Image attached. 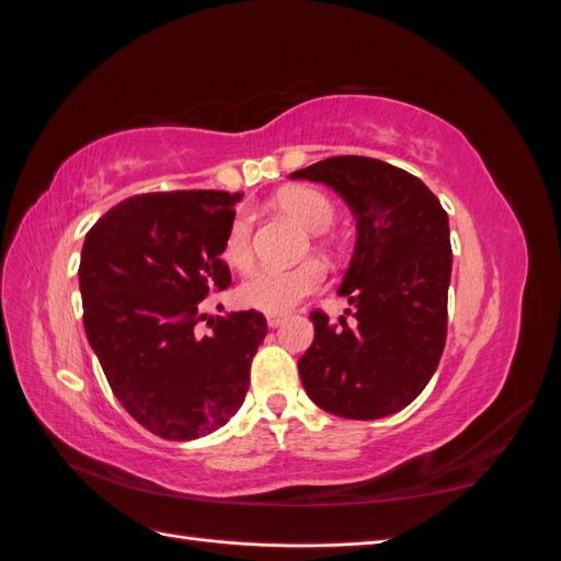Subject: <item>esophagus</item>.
<instances>
[{"instance_id":"esophagus-1","label":"esophagus","mask_w":561,"mask_h":561,"mask_svg":"<svg viewBox=\"0 0 561 561\" xmlns=\"http://www.w3.org/2000/svg\"><path fill=\"white\" fill-rule=\"evenodd\" d=\"M283 322V313H266V325L268 328H278Z\"/></svg>"}]
</instances>
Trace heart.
Masks as SVG:
<instances>
[{"label": "heart", "mask_w": 561, "mask_h": 561, "mask_svg": "<svg viewBox=\"0 0 561 561\" xmlns=\"http://www.w3.org/2000/svg\"><path fill=\"white\" fill-rule=\"evenodd\" d=\"M278 208L295 217L309 233H325L336 222V206L328 194L311 186H293L278 194ZM322 252H332L325 239H318ZM252 217L250 213H236L222 241V260L233 268H248L252 264ZM325 280V268L318 260H307L295 266H260L248 274L236 287V299L245 309L264 313H285L313 295Z\"/></svg>", "instance_id": "obj_1"}]
</instances>
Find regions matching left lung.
<instances>
[{"instance_id": "obj_1", "label": "left lung", "mask_w": 561, "mask_h": 561, "mask_svg": "<svg viewBox=\"0 0 561 561\" xmlns=\"http://www.w3.org/2000/svg\"><path fill=\"white\" fill-rule=\"evenodd\" d=\"M290 178L328 184L355 217L353 257L336 290L355 325L311 313L313 344L297 363L304 390L342 419L396 414L426 388L445 351L449 217L419 178L379 159L334 157Z\"/></svg>"}]
</instances>
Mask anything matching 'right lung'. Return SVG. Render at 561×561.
Instances as JSON below:
<instances>
[{
  "instance_id": "1",
  "label": "right lung",
  "mask_w": 561,
  "mask_h": 561,
  "mask_svg": "<svg viewBox=\"0 0 561 561\" xmlns=\"http://www.w3.org/2000/svg\"><path fill=\"white\" fill-rule=\"evenodd\" d=\"M241 192H159L107 210L81 248L83 328L124 410L163 439H196L239 412L266 336L260 311L210 318L231 285L222 241Z\"/></svg>"
}]
</instances>
